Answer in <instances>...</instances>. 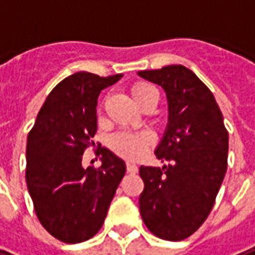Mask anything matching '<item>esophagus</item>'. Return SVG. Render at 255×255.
<instances>
[{"instance_id": "1", "label": "esophagus", "mask_w": 255, "mask_h": 255, "mask_svg": "<svg viewBox=\"0 0 255 255\" xmlns=\"http://www.w3.org/2000/svg\"><path fill=\"white\" fill-rule=\"evenodd\" d=\"M126 169H128L129 173H137L138 171L137 165L133 164V162H126Z\"/></svg>"}]
</instances>
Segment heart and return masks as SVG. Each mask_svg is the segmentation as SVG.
<instances>
[{"instance_id":"obj_1","label":"heart","mask_w":255,"mask_h":255,"mask_svg":"<svg viewBox=\"0 0 255 255\" xmlns=\"http://www.w3.org/2000/svg\"><path fill=\"white\" fill-rule=\"evenodd\" d=\"M130 94L136 104L141 108L152 100L158 101V91L147 82H136L130 86ZM98 114H103L100 107ZM152 134L148 130H121L114 133L110 138V148L119 157L126 159H137L144 154L152 143Z\"/></svg>"}]
</instances>
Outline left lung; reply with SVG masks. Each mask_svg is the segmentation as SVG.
Here are the masks:
<instances>
[{
    "instance_id": "8db88e82",
    "label": "left lung",
    "mask_w": 255,
    "mask_h": 255,
    "mask_svg": "<svg viewBox=\"0 0 255 255\" xmlns=\"http://www.w3.org/2000/svg\"><path fill=\"white\" fill-rule=\"evenodd\" d=\"M166 93L169 122L155 155L162 168L140 166V214L157 238L180 242L210 215L228 168L229 134L211 90L190 69L169 65L138 72Z\"/></svg>"
}]
</instances>
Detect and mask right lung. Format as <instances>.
<instances>
[{
    "label": "right lung",
    "mask_w": 255,
    "mask_h": 255,
    "mask_svg": "<svg viewBox=\"0 0 255 255\" xmlns=\"http://www.w3.org/2000/svg\"><path fill=\"white\" fill-rule=\"evenodd\" d=\"M122 75L101 77L77 72L52 89L27 136L26 182L44 229L64 243L91 239L104 224L126 165L108 148H98L101 165L83 168L84 151L94 145L97 98ZM98 144V143H97Z\"/></svg>",
    "instance_id": "obj_1"
}]
</instances>
